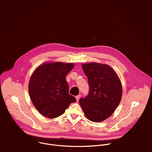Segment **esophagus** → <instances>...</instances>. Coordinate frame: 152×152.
Masks as SVG:
<instances>
[{
	"label": "esophagus",
	"instance_id": "esophagus-1",
	"mask_svg": "<svg viewBox=\"0 0 152 152\" xmlns=\"http://www.w3.org/2000/svg\"><path fill=\"white\" fill-rule=\"evenodd\" d=\"M80 97H81L80 95H78V96H76V101H77V102H78V101L79 100V99L80 98Z\"/></svg>",
	"mask_w": 152,
	"mask_h": 152
}]
</instances>
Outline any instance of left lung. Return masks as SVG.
<instances>
[{"label": "left lung", "mask_w": 152, "mask_h": 152, "mask_svg": "<svg viewBox=\"0 0 152 152\" xmlns=\"http://www.w3.org/2000/svg\"><path fill=\"white\" fill-rule=\"evenodd\" d=\"M82 69L88 77L89 93L79 99L84 114L89 120L100 122L110 117L118 106L122 86L115 72L106 64H83Z\"/></svg>", "instance_id": "1"}]
</instances>
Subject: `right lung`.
<instances>
[{"instance_id": "1", "label": "right lung", "mask_w": 152, "mask_h": 152, "mask_svg": "<svg viewBox=\"0 0 152 152\" xmlns=\"http://www.w3.org/2000/svg\"><path fill=\"white\" fill-rule=\"evenodd\" d=\"M72 63L46 62L32 75L29 94L32 103L42 115L49 118L63 114L70 103L76 101L69 92L67 75L72 70Z\"/></svg>"}]
</instances>
